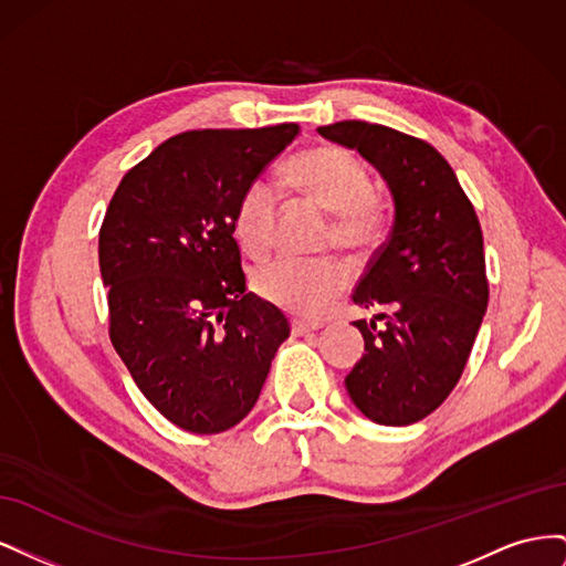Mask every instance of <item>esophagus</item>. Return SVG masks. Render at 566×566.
I'll use <instances>...</instances> for the list:
<instances>
[{"instance_id": "obj_1", "label": "esophagus", "mask_w": 566, "mask_h": 566, "mask_svg": "<svg viewBox=\"0 0 566 566\" xmlns=\"http://www.w3.org/2000/svg\"><path fill=\"white\" fill-rule=\"evenodd\" d=\"M290 328H293V335H306V333L321 331V328H323V323H314V321H300V318H295L293 323H290Z\"/></svg>"}]
</instances>
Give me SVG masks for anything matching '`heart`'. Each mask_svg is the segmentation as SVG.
I'll return each mask as SVG.
<instances>
[{"mask_svg":"<svg viewBox=\"0 0 566 566\" xmlns=\"http://www.w3.org/2000/svg\"><path fill=\"white\" fill-rule=\"evenodd\" d=\"M287 177L312 196L321 208L337 214L333 241L358 250L375 241L380 231V208L373 200V181L366 165L339 146H314L287 165ZM279 191L266 179L245 186L235 202L233 233L241 248L262 256L276 238ZM347 269L335 260H300L279 256L254 271V290L271 304L297 316H318L345 290Z\"/></svg>","mask_w":566,"mask_h":566,"instance_id":"1","label":"heart"}]
</instances>
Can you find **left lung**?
I'll list each match as a JSON object with an SVG mask.
<instances>
[{
  "label": "left lung",
  "mask_w": 566,
  "mask_h": 566,
  "mask_svg": "<svg viewBox=\"0 0 566 566\" xmlns=\"http://www.w3.org/2000/svg\"><path fill=\"white\" fill-rule=\"evenodd\" d=\"M318 134L361 153L394 200L387 243L352 295L361 310L385 306L389 314L375 316L382 328L354 321L366 354L345 385L373 422L413 424L447 401L482 325L489 304L482 227L451 165L427 142L361 119Z\"/></svg>",
  "instance_id": "1"
}]
</instances>
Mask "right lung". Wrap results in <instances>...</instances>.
<instances>
[{"label":"right lung","instance_id":"1","mask_svg":"<svg viewBox=\"0 0 566 566\" xmlns=\"http://www.w3.org/2000/svg\"><path fill=\"white\" fill-rule=\"evenodd\" d=\"M297 134L295 123L177 134L123 177L101 224L113 347L186 432L241 422L290 335L279 306L248 293L233 212Z\"/></svg>","mask_w":566,"mask_h":566}]
</instances>
